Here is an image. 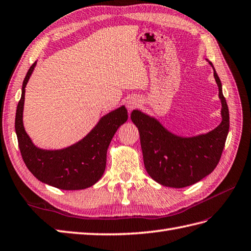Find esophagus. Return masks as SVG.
<instances>
[{"label": "esophagus", "instance_id": "34e87169", "mask_svg": "<svg viewBox=\"0 0 251 251\" xmlns=\"http://www.w3.org/2000/svg\"><path fill=\"white\" fill-rule=\"evenodd\" d=\"M138 105H140V101H138L137 98H130L126 102V107L129 110H133L136 108Z\"/></svg>", "mask_w": 251, "mask_h": 251}]
</instances>
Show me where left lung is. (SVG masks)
<instances>
[{
	"instance_id": "1",
	"label": "left lung",
	"mask_w": 251,
	"mask_h": 251,
	"mask_svg": "<svg viewBox=\"0 0 251 251\" xmlns=\"http://www.w3.org/2000/svg\"><path fill=\"white\" fill-rule=\"evenodd\" d=\"M214 76L219 88L222 121L207 134L176 136L154 118L140 110L132 111L131 119L140 132L145 168L161 185L173 188L191 186L209 175L219 163L229 132L230 116L216 72Z\"/></svg>"
}]
</instances>
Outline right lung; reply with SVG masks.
<instances>
[{
	"mask_svg": "<svg viewBox=\"0 0 251 251\" xmlns=\"http://www.w3.org/2000/svg\"><path fill=\"white\" fill-rule=\"evenodd\" d=\"M36 63L27 71L22 83V93L16 110L15 129L19 149L26 168L38 180L62 190H80L94 185L106 166V153L116 131L127 119L121 106L102 117L89 134L71 147L61 150H43L35 147L22 122L25 88Z\"/></svg>",
	"mask_w": 251,
	"mask_h": 251,
	"instance_id": "obj_1",
	"label": "right lung"
}]
</instances>
